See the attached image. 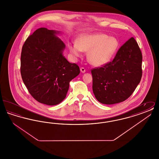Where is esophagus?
Wrapping results in <instances>:
<instances>
[{"label":"esophagus","mask_w":159,"mask_h":159,"mask_svg":"<svg viewBox=\"0 0 159 159\" xmlns=\"http://www.w3.org/2000/svg\"><path fill=\"white\" fill-rule=\"evenodd\" d=\"M80 70V71H81L82 73H84L86 72V70H85V68H83V67H81Z\"/></svg>","instance_id":"34e87169"}]
</instances>
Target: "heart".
I'll return each mask as SVG.
<instances>
[{"label": "heart", "instance_id": "heart-1", "mask_svg": "<svg viewBox=\"0 0 159 159\" xmlns=\"http://www.w3.org/2000/svg\"><path fill=\"white\" fill-rule=\"evenodd\" d=\"M119 47V40L114 37L102 33L84 34L77 39L76 43L68 45L70 53L79 58L82 52H88V60L95 66L106 65L112 60Z\"/></svg>", "mask_w": 159, "mask_h": 159}]
</instances>
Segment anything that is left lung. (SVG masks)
<instances>
[{"mask_svg":"<svg viewBox=\"0 0 159 159\" xmlns=\"http://www.w3.org/2000/svg\"><path fill=\"white\" fill-rule=\"evenodd\" d=\"M142 61L139 46L131 38L121 46L113 61L91 71L96 99L102 104L111 105L128 98L141 81Z\"/></svg>","mask_w":159,"mask_h":159,"instance_id":"obj_1","label":"left lung"}]
</instances>
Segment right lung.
<instances>
[{
	"mask_svg": "<svg viewBox=\"0 0 159 159\" xmlns=\"http://www.w3.org/2000/svg\"><path fill=\"white\" fill-rule=\"evenodd\" d=\"M60 31L40 28L25 40L21 55L23 82L38 102L55 106L66 98L70 82L80 69L63 55L65 44Z\"/></svg>",
	"mask_w": 159,
	"mask_h": 159,
	"instance_id": "add662e5",
	"label": "right lung"
}]
</instances>
